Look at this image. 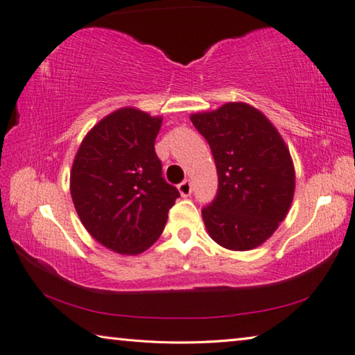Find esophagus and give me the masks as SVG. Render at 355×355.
<instances>
[{
    "instance_id": "obj_1",
    "label": "esophagus",
    "mask_w": 355,
    "mask_h": 355,
    "mask_svg": "<svg viewBox=\"0 0 355 355\" xmlns=\"http://www.w3.org/2000/svg\"><path fill=\"white\" fill-rule=\"evenodd\" d=\"M178 192L182 194V197H189L191 192H192V186L189 180H184L183 183L178 184Z\"/></svg>"
}]
</instances>
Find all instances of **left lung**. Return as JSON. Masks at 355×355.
<instances>
[{"label":"left lung","instance_id":"left-lung-1","mask_svg":"<svg viewBox=\"0 0 355 355\" xmlns=\"http://www.w3.org/2000/svg\"><path fill=\"white\" fill-rule=\"evenodd\" d=\"M209 144L219 188L202 209L208 235L228 250H252L290 211L296 172L290 148L264 114L244 101L189 116Z\"/></svg>","mask_w":355,"mask_h":355}]
</instances>
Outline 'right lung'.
<instances>
[{"mask_svg": "<svg viewBox=\"0 0 355 355\" xmlns=\"http://www.w3.org/2000/svg\"><path fill=\"white\" fill-rule=\"evenodd\" d=\"M161 116L135 106L87 131L70 171V194L91 236L120 255H139L164 230L178 191L161 177L155 139Z\"/></svg>", "mask_w": 355, "mask_h": 355, "instance_id": "obj_1", "label": "right lung"}]
</instances>
